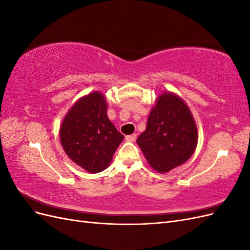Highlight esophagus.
<instances>
[{
  "label": "esophagus",
  "instance_id": "obj_1",
  "mask_svg": "<svg viewBox=\"0 0 250 250\" xmlns=\"http://www.w3.org/2000/svg\"><path fill=\"white\" fill-rule=\"evenodd\" d=\"M125 139L127 141H129V142H134L135 140H137V133H132V134H129V135H126Z\"/></svg>",
  "mask_w": 250,
  "mask_h": 250
}]
</instances>
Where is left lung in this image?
Masks as SVG:
<instances>
[{
  "instance_id": "obj_1",
  "label": "left lung",
  "mask_w": 250,
  "mask_h": 250,
  "mask_svg": "<svg viewBox=\"0 0 250 250\" xmlns=\"http://www.w3.org/2000/svg\"><path fill=\"white\" fill-rule=\"evenodd\" d=\"M197 127L187 104L176 95L157 98L146 130L137 140L151 167L168 172L186 163L197 145Z\"/></svg>"
}]
</instances>
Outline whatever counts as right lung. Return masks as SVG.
Instances as JSON below:
<instances>
[{
    "mask_svg": "<svg viewBox=\"0 0 250 250\" xmlns=\"http://www.w3.org/2000/svg\"><path fill=\"white\" fill-rule=\"evenodd\" d=\"M106 107L102 94H89L73 105L60 127V142L65 153L89 173L106 169L124 140L109 121Z\"/></svg>",
    "mask_w": 250,
    "mask_h": 250,
    "instance_id": "add662e5",
    "label": "right lung"
}]
</instances>
